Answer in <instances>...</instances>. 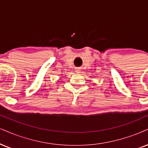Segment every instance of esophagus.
<instances>
[{
    "label": "esophagus",
    "instance_id": "34e87169",
    "mask_svg": "<svg viewBox=\"0 0 148 148\" xmlns=\"http://www.w3.org/2000/svg\"><path fill=\"white\" fill-rule=\"evenodd\" d=\"M75 71H76V72H79V71H80V69L79 68H76L75 69Z\"/></svg>",
    "mask_w": 148,
    "mask_h": 148
}]
</instances>
